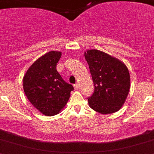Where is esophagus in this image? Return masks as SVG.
<instances>
[{
  "label": "esophagus",
  "mask_w": 154,
  "mask_h": 154,
  "mask_svg": "<svg viewBox=\"0 0 154 154\" xmlns=\"http://www.w3.org/2000/svg\"><path fill=\"white\" fill-rule=\"evenodd\" d=\"M74 90H77V89L79 88V84H76L74 85Z\"/></svg>",
  "instance_id": "esophagus-1"
}]
</instances>
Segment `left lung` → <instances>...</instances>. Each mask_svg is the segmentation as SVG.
I'll list each match as a JSON object with an SVG mask.
<instances>
[{"label":"left lung","instance_id":"1","mask_svg":"<svg viewBox=\"0 0 154 154\" xmlns=\"http://www.w3.org/2000/svg\"><path fill=\"white\" fill-rule=\"evenodd\" d=\"M84 56L89 64L94 92L89 97L91 109L101 114L120 109L130 90V74L119 59L97 49L87 50Z\"/></svg>","mask_w":154,"mask_h":154}]
</instances>
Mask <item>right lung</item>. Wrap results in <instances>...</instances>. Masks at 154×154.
I'll return each instance as SVG.
<instances>
[{
	"mask_svg": "<svg viewBox=\"0 0 154 154\" xmlns=\"http://www.w3.org/2000/svg\"><path fill=\"white\" fill-rule=\"evenodd\" d=\"M61 51H51L32 64L23 79L25 94L32 105L44 116L58 114L74 90L56 70Z\"/></svg>",
	"mask_w": 154,
	"mask_h": 154,
	"instance_id": "add662e5",
	"label": "right lung"
}]
</instances>
